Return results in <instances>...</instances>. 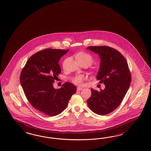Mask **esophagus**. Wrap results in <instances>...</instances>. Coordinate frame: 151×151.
Wrapping results in <instances>:
<instances>
[{
  "instance_id": "34e87169",
  "label": "esophagus",
  "mask_w": 151,
  "mask_h": 151,
  "mask_svg": "<svg viewBox=\"0 0 151 151\" xmlns=\"http://www.w3.org/2000/svg\"><path fill=\"white\" fill-rule=\"evenodd\" d=\"M77 89V91H82L83 89V88L78 87Z\"/></svg>"
}]
</instances>
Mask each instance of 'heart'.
Wrapping results in <instances>:
<instances>
[{
    "mask_svg": "<svg viewBox=\"0 0 151 151\" xmlns=\"http://www.w3.org/2000/svg\"><path fill=\"white\" fill-rule=\"evenodd\" d=\"M77 60L79 61L84 62L88 65H91L93 63L94 59L92 56L90 54L87 53H79L77 57ZM84 77L81 75H78L72 78V81L73 83L77 85H81L83 83Z\"/></svg>",
    "mask_w": 151,
    "mask_h": 151,
    "instance_id": "b5f03b06",
    "label": "heart"
}]
</instances>
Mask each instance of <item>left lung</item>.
<instances>
[{"label":"left lung","instance_id":"1","mask_svg":"<svg viewBox=\"0 0 151 151\" xmlns=\"http://www.w3.org/2000/svg\"><path fill=\"white\" fill-rule=\"evenodd\" d=\"M87 49L99 55L101 63L96 78L106 87L99 92L91 89L88 105L92 112L104 116L122 102L131 82V74L126 59L117 50L107 46H91Z\"/></svg>","mask_w":151,"mask_h":151}]
</instances>
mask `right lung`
I'll return each mask as SVG.
<instances>
[{
  "label": "right lung",
  "mask_w": 151,
  "mask_h": 151,
  "mask_svg": "<svg viewBox=\"0 0 151 151\" xmlns=\"http://www.w3.org/2000/svg\"><path fill=\"white\" fill-rule=\"evenodd\" d=\"M68 50L46 49L33 54L22 69L20 82L30 104L45 114L55 116L63 111L77 91L73 84L66 82L58 89L54 80L61 72L60 58Z\"/></svg>",
  "instance_id": "1"
}]
</instances>
